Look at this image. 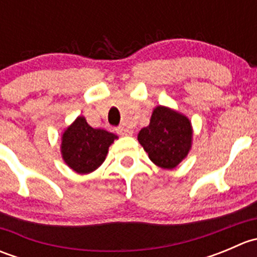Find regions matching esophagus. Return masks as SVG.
Returning a JSON list of instances; mask_svg holds the SVG:
<instances>
[{
  "label": "esophagus",
  "mask_w": 257,
  "mask_h": 257,
  "mask_svg": "<svg viewBox=\"0 0 257 257\" xmlns=\"http://www.w3.org/2000/svg\"><path fill=\"white\" fill-rule=\"evenodd\" d=\"M116 133L120 134V136H132L133 131L126 128V126H119V128H116Z\"/></svg>",
  "instance_id": "34e87169"
}]
</instances>
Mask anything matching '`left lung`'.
Masks as SVG:
<instances>
[{"instance_id": "8db88e82", "label": "left lung", "mask_w": 257, "mask_h": 257, "mask_svg": "<svg viewBox=\"0 0 257 257\" xmlns=\"http://www.w3.org/2000/svg\"><path fill=\"white\" fill-rule=\"evenodd\" d=\"M193 128L184 114L158 105L149 125L142 129L138 141L149 159L163 169H174L191 148Z\"/></svg>"}]
</instances>
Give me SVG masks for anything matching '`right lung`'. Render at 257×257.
Returning <instances> with one entry per match:
<instances>
[{"mask_svg": "<svg viewBox=\"0 0 257 257\" xmlns=\"http://www.w3.org/2000/svg\"><path fill=\"white\" fill-rule=\"evenodd\" d=\"M118 137L104 129H94L84 116H78L62 136V158L78 174H88L103 164L108 148Z\"/></svg>", "mask_w": 257, "mask_h": 257, "instance_id": "1", "label": "right lung"}]
</instances>
